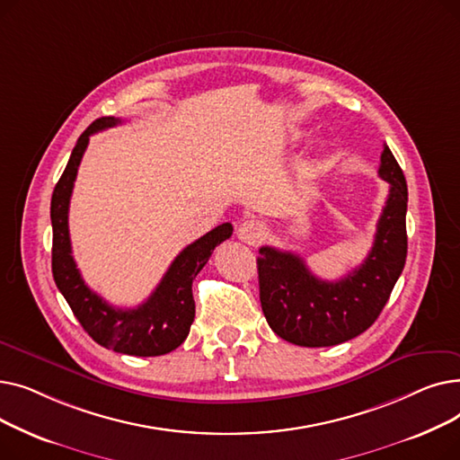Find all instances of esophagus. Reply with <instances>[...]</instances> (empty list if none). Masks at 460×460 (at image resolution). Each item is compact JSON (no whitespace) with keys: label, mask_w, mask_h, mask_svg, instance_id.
Masks as SVG:
<instances>
[{"label":"esophagus","mask_w":460,"mask_h":460,"mask_svg":"<svg viewBox=\"0 0 460 460\" xmlns=\"http://www.w3.org/2000/svg\"><path fill=\"white\" fill-rule=\"evenodd\" d=\"M264 234H267V227L259 220H244L238 226V238L250 246H257Z\"/></svg>","instance_id":"esophagus-1"}]
</instances>
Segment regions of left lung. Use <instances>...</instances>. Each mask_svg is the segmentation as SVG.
<instances>
[{
    "label": "left lung",
    "mask_w": 460,
    "mask_h": 460,
    "mask_svg": "<svg viewBox=\"0 0 460 460\" xmlns=\"http://www.w3.org/2000/svg\"><path fill=\"white\" fill-rule=\"evenodd\" d=\"M378 175L390 196L375 243L358 269L337 281L313 276L302 257L262 246L257 257L262 313L281 340L298 347H332L364 333L380 315L406 261L408 188L395 156L384 145Z\"/></svg>",
    "instance_id": "obj_1"
}]
</instances>
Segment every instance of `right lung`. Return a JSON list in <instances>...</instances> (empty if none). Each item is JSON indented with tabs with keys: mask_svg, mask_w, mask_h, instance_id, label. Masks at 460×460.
<instances>
[{
	"mask_svg": "<svg viewBox=\"0 0 460 460\" xmlns=\"http://www.w3.org/2000/svg\"><path fill=\"white\" fill-rule=\"evenodd\" d=\"M120 123L115 117H101L78 137L68 164L52 193V274L75 317L93 340L115 352L130 356H162L175 350L188 337L196 317L191 283L207 264L214 248L233 234L231 224H222L186 246L167 269L153 295L141 305L119 309L85 285L70 248L68 205L89 136Z\"/></svg>",
	"mask_w": 460,
	"mask_h": 460,
	"instance_id": "add662e5",
	"label": "right lung"
}]
</instances>
